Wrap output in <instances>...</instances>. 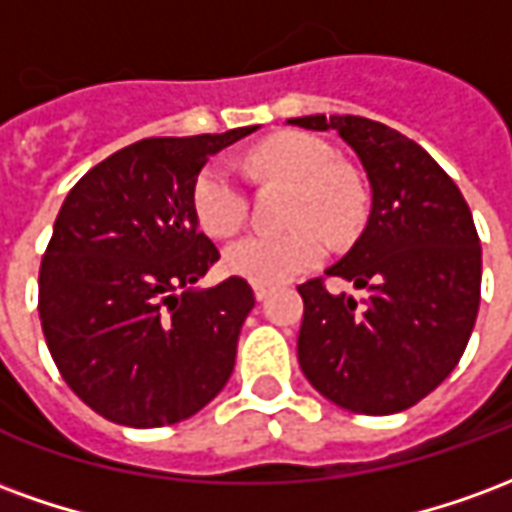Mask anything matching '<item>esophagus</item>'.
Listing matches in <instances>:
<instances>
[{
    "label": "esophagus",
    "instance_id": "esophagus-1",
    "mask_svg": "<svg viewBox=\"0 0 512 512\" xmlns=\"http://www.w3.org/2000/svg\"><path fill=\"white\" fill-rule=\"evenodd\" d=\"M268 293H271V288H266V285H255V299L257 301H266Z\"/></svg>",
    "mask_w": 512,
    "mask_h": 512
}]
</instances>
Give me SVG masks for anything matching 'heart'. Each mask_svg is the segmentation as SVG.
I'll list each match as a JSON object with an SVG mask.
<instances>
[{
  "label": "heart",
  "mask_w": 512,
  "mask_h": 512,
  "mask_svg": "<svg viewBox=\"0 0 512 512\" xmlns=\"http://www.w3.org/2000/svg\"><path fill=\"white\" fill-rule=\"evenodd\" d=\"M260 178L293 183L285 222L279 233H252L227 246L224 268L255 285H282L310 271L326 257V239L334 246L354 241L370 213V191L362 172L340 161L323 136L282 131L263 139L246 156ZM191 211L208 235L227 238L241 230L249 211L246 189L230 169L211 161L191 186Z\"/></svg>",
  "instance_id": "obj_1"
}]
</instances>
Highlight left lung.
<instances>
[{
	"mask_svg": "<svg viewBox=\"0 0 512 512\" xmlns=\"http://www.w3.org/2000/svg\"><path fill=\"white\" fill-rule=\"evenodd\" d=\"M337 131L373 189L365 233L326 277L365 288L329 293L323 277L299 285V365L323 397L356 414L406 411L450 376L480 310L483 252L469 205L428 150L356 115L288 120Z\"/></svg>",
	"mask_w": 512,
	"mask_h": 512,
	"instance_id": "1",
	"label": "left lung"
}]
</instances>
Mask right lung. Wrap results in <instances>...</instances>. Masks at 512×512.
<instances>
[{
	"label": "right lung",
	"instance_id": "1",
	"mask_svg": "<svg viewBox=\"0 0 512 512\" xmlns=\"http://www.w3.org/2000/svg\"><path fill=\"white\" fill-rule=\"evenodd\" d=\"M255 128L139 139L62 202L40 260V323L65 384L117 425L189 419L233 373L255 293L241 277L191 288L219 260L191 186L208 156Z\"/></svg>",
	"mask_w": 512,
	"mask_h": 512
}]
</instances>
